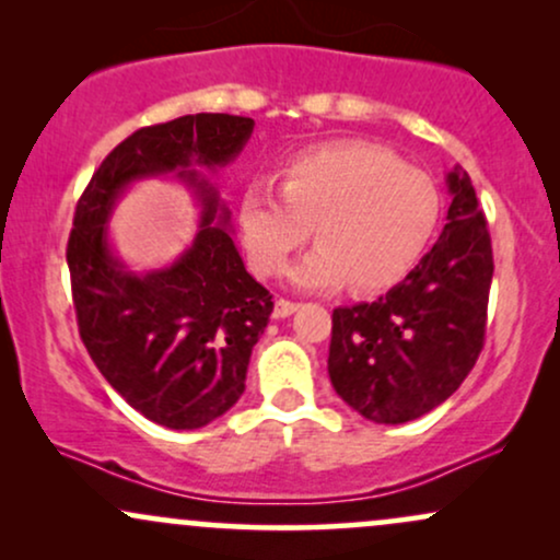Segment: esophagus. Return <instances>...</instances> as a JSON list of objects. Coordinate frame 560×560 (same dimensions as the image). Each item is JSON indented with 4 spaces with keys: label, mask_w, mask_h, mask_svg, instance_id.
I'll return each mask as SVG.
<instances>
[{
    "label": "esophagus",
    "mask_w": 560,
    "mask_h": 560,
    "mask_svg": "<svg viewBox=\"0 0 560 560\" xmlns=\"http://www.w3.org/2000/svg\"><path fill=\"white\" fill-rule=\"evenodd\" d=\"M298 307H300L298 302L279 298V300H276V305H273V318H289L294 311H298Z\"/></svg>",
    "instance_id": "1"
}]
</instances>
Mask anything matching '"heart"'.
Segmentation results:
<instances>
[{"instance_id":"heart-1","label":"heart","mask_w":560,"mask_h":560,"mask_svg":"<svg viewBox=\"0 0 560 560\" xmlns=\"http://www.w3.org/2000/svg\"><path fill=\"white\" fill-rule=\"evenodd\" d=\"M440 191L419 168L369 141H334L298 152L271 182L244 186L240 231L249 266L284 271L316 231L318 244L289 268L300 289L382 292L419 262L440 223Z\"/></svg>"}]
</instances>
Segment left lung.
I'll return each mask as SVG.
<instances>
[{"mask_svg": "<svg viewBox=\"0 0 560 560\" xmlns=\"http://www.w3.org/2000/svg\"><path fill=\"white\" fill-rule=\"evenodd\" d=\"M453 202L440 240L384 298L337 307L329 378L363 419L405 423L464 384L485 347L492 242L464 168L447 173Z\"/></svg>", "mask_w": 560, "mask_h": 560, "instance_id": "8db88e82", "label": "left lung"}]
</instances>
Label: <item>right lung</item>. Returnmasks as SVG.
I'll use <instances>...</instances> for the list:
<instances>
[{"label":"right lung","mask_w":560,"mask_h":560,"mask_svg":"<svg viewBox=\"0 0 560 560\" xmlns=\"http://www.w3.org/2000/svg\"><path fill=\"white\" fill-rule=\"evenodd\" d=\"M255 120L197 113L133 131L102 160L75 205L68 240L79 334L124 400L168 429H199L242 397L249 355L273 313L271 292L244 268L231 213L199 168H223ZM176 175L203 215L183 258L137 275L114 258L106 221L133 180Z\"/></svg>","instance_id":"right-lung-1"}]
</instances>
